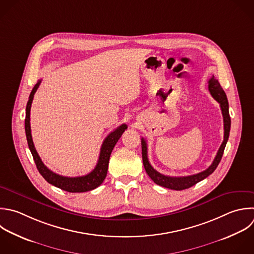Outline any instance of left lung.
<instances>
[{
    "instance_id": "obj_1",
    "label": "left lung",
    "mask_w": 254,
    "mask_h": 254,
    "mask_svg": "<svg viewBox=\"0 0 254 254\" xmlns=\"http://www.w3.org/2000/svg\"><path fill=\"white\" fill-rule=\"evenodd\" d=\"M208 90L211 94V96L219 103L220 105V109H221V113L223 116V129H224V136H223V141L216 153V156L212 162V164L204 171L197 173L195 175H191V176H186V177H170V176H165L163 174H160L159 172H157L149 163L148 160V152H147V143L146 140L144 138L141 139V144H142V159H143V165L144 168L146 170V173L148 174V176L152 179V181H154L155 184L167 188V189H171V190H186L189 189L192 186H194L195 184H197L198 182L202 181L203 179H205L206 177H208L210 174H212L214 172V170L216 169L217 165L219 164L226 142L228 140L229 137V131H230V116H229V112H228V102H227V98L225 95V92L223 91V89L221 88L218 80L212 75L210 77V79L208 80Z\"/></svg>"
}]
</instances>
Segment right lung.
<instances>
[{"label":"right lung","instance_id":"obj_1","mask_svg":"<svg viewBox=\"0 0 254 254\" xmlns=\"http://www.w3.org/2000/svg\"><path fill=\"white\" fill-rule=\"evenodd\" d=\"M42 80H39L38 83L35 85L33 88L29 101L27 104L26 108V119H25V130H26V135H27V140H28V145L31 150V153L33 155V158L35 160V163L37 165V168L40 172V174L45 178V180L52 184L53 186L60 188L65 191L69 192H84L88 191L91 190L96 189L99 187L104 179L106 178L107 175V170H108V163H109V158L111 155V152L122 136L123 132L127 129L126 124H122L119 126L117 129H115L113 132H111L103 141L101 149H100V155L98 162L94 168L93 171H91L89 174L81 177H64L61 176L59 174L54 173L51 171L42 161L40 158L34 142L32 138V133H31V123H30V114H31V106L32 102L34 99V95L36 91L38 90Z\"/></svg>","mask_w":254,"mask_h":254}]
</instances>
